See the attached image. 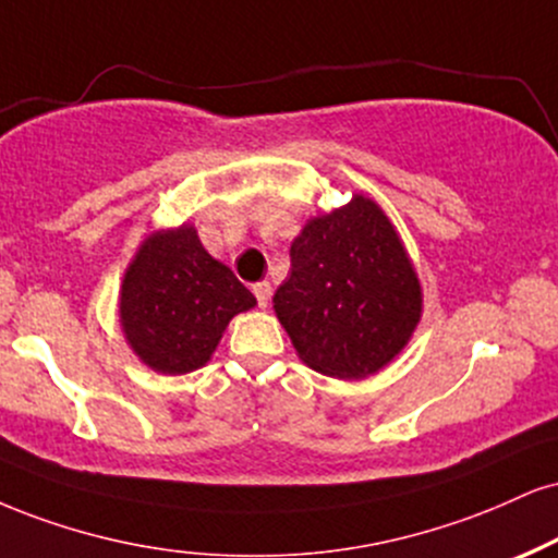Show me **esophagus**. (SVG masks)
Masks as SVG:
<instances>
[{"label": "esophagus", "mask_w": 558, "mask_h": 558, "mask_svg": "<svg viewBox=\"0 0 558 558\" xmlns=\"http://www.w3.org/2000/svg\"><path fill=\"white\" fill-rule=\"evenodd\" d=\"M254 291V296H257V304H259V308H267L270 306V296H272V286L267 283V280H262V283H257L252 288Z\"/></svg>", "instance_id": "1"}]
</instances>
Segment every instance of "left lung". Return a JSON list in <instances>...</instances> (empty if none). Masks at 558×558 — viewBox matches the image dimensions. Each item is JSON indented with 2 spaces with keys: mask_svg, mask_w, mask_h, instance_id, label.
<instances>
[{
  "mask_svg": "<svg viewBox=\"0 0 558 558\" xmlns=\"http://www.w3.org/2000/svg\"><path fill=\"white\" fill-rule=\"evenodd\" d=\"M272 308L306 366L335 379H364L408 345L424 293L385 210L353 194L301 228Z\"/></svg>",
  "mask_w": 558,
  "mask_h": 558,
  "instance_id": "obj_1",
  "label": "left lung"
}]
</instances>
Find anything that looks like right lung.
<instances>
[{"mask_svg":"<svg viewBox=\"0 0 558 558\" xmlns=\"http://www.w3.org/2000/svg\"><path fill=\"white\" fill-rule=\"evenodd\" d=\"M254 304L246 286L184 223L140 244L119 291V322L137 359L173 377L205 366L228 322Z\"/></svg>","mask_w":558,"mask_h":558,"instance_id":"add662e5","label":"right lung"}]
</instances>
